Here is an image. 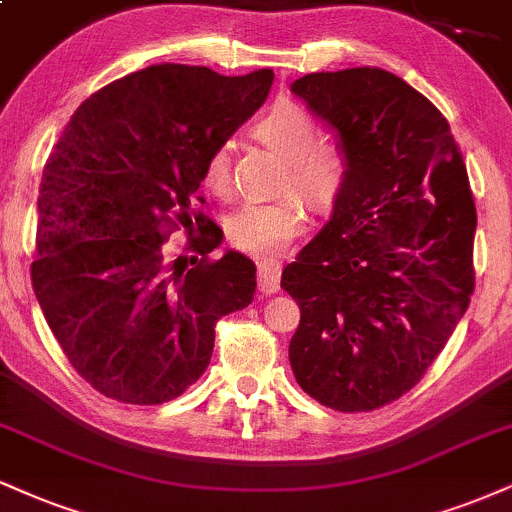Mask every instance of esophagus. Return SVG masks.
Masks as SVG:
<instances>
[{
    "instance_id": "esophagus-1",
    "label": "esophagus",
    "mask_w": 512,
    "mask_h": 512,
    "mask_svg": "<svg viewBox=\"0 0 512 512\" xmlns=\"http://www.w3.org/2000/svg\"><path fill=\"white\" fill-rule=\"evenodd\" d=\"M257 286L262 293L272 295L281 288V262L274 257L257 260Z\"/></svg>"
}]
</instances>
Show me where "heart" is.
I'll return each mask as SVG.
<instances>
[{
    "instance_id": "1",
    "label": "heart",
    "mask_w": 512,
    "mask_h": 512,
    "mask_svg": "<svg viewBox=\"0 0 512 512\" xmlns=\"http://www.w3.org/2000/svg\"><path fill=\"white\" fill-rule=\"evenodd\" d=\"M264 143L286 155L283 183L295 186L312 205L336 200L348 178V150L336 138H319L317 123L293 102H279L255 123ZM202 181L217 195L231 188V145L217 143L202 164ZM307 224L305 200L293 190L274 200H250L226 219V238L233 248L255 255L279 252L303 233Z\"/></svg>"
}]
</instances>
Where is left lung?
<instances>
[{
	"mask_svg": "<svg viewBox=\"0 0 512 512\" xmlns=\"http://www.w3.org/2000/svg\"><path fill=\"white\" fill-rule=\"evenodd\" d=\"M291 90L336 128L350 169L281 274L300 305L288 360L326 408L377 410L424 377L470 305V178L443 114L389 71L307 73Z\"/></svg>",
	"mask_w": 512,
	"mask_h": 512,
	"instance_id": "obj_1",
	"label": "left lung"
}]
</instances>
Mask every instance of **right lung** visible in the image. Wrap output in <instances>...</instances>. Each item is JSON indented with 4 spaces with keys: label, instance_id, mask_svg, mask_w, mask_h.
<instances>
[{
    "label": "right lung",
    "instance_id": "right-lung-1",
    "mask_svg": "<svg viewBox=\"0 0 512 512\" xmlns=\"http://www.w3.org/2000/svg\"><path fill=\"white\" fill-rule=\"evenodd\" d=\"M274 71L157 64L76 109L42 171L30 264L49 329L102 396L174 400L202 377L221 317L252 303L255 264L195 209L202 164L267 100ZM184 229L187 252L165 248Z\"/></svg>",
    "mask_w": 512,
    "mask_h": 512
}]
</instances>
